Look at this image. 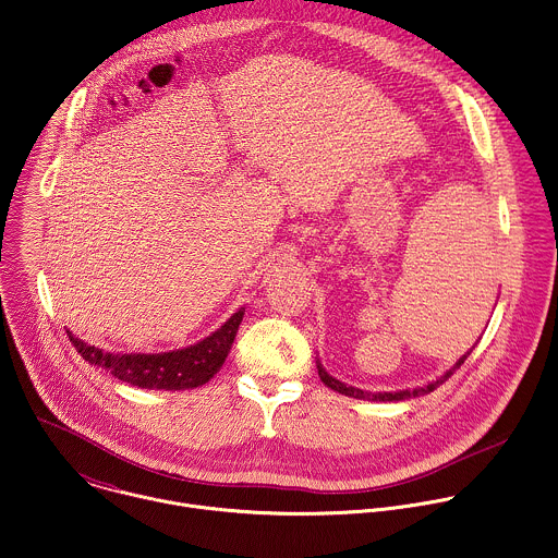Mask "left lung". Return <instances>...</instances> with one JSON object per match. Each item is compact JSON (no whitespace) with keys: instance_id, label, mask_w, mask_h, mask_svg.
<instances>
[{"instance_id":"8db88e82","label":"left lung","mask_w":558,"mask_h":558,"mask_svg":"<svg viewBox=\"0 0 558 558\" xmlns=\"http://www.w3.org/2000/svg\"><path fill=\"white\" fill-rule=\"evenodd\" d=\"M472 354V350L468 352V354H463L459 361H457V365L452 367V369H448L441 378H437V380H433V383H428V385H424V387H417V389H404V391H385V393H367V391H363V389H356V387H348L345 383H341V380H337V378H332L326 369H324V365L319 363V359H317V372H319V378H322V383L326 385V387H330L332 391H339L341 396H348V398H356V400H372V402H400V400H409V398H420V396H426V393H430V391H435L439 385H444L463 363H465V359Z\"/></svg>"}]
</instances>
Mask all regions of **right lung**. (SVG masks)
<instances>
[{
	"label": "right lung",
	"instance_id": "right-lung-1",
	"mask_svg": "<svg viewBox=\"0 0 558 558\" xmlns=\"http://www.w3.org/2000/svg\"><path fill=\"white\" fill-rule=\"evenodd\" d=\"M245 308H239L221 328L206 339L160 354H112L69 335V341L84 361L110 372L117 380L141 389L184 391L206 385L223 365Z\"/></svg>",
	"mask_w": 558,
	"mask_h": 558
}]
</instances>
